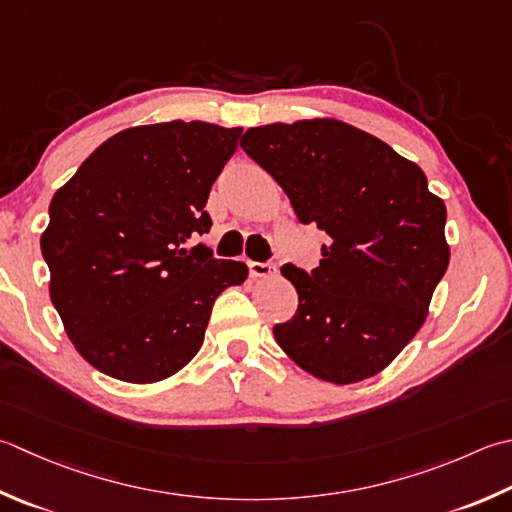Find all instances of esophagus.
Returning a JSON list of instances; mask_svg holds the SVG:
<instances>
[{"label":"esophagus","mask_w":512,"mask_h":512,"mask_svg":"<svg viewBox=\"0 0 512 512\" xmlns=\"http://www.w3.org/2000/svg\"><path fill=\"white\" fill-rule=\"evenodd\" d=\"M248 273L250 277H270L275 273V266L266 262H248Z\"/></svg>","instance_id":"34e87169"}]
</instances>
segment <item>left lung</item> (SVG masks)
I'll return each instance as SVG.
<instances>
[{
    "mask_svg": "<svg viewBox=\"0 0 512 512\" xmlns=\"http://www.w3.org/2000/svg\"><path fill=\"white\" fill-rule=\"evenodd\" d=\"M239 146L284 188L297 219L326 235L315 270L286 264L293 319L277 344L324 382L373 377L422 328L450 250L446 206L424 170L337 119L248 128Z\"/></svg>",
    "mask_w": 512,
    "mask_h": 512,
    "instance_id": "left-lung-1",
    "label": "left lung"
}]
</instances>
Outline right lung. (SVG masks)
Instances as JSON below:
<instances>
[{
  "label": "right lung",
  "mask_w": 512,
  "mask_h": 512,
  "mask_svg": "<svg viewBox=\"0 0 512 512\" xmlns=\"http://www.w3.org/2000/svg\"><path fill=\"white\" fill-rule=\"evenodd\" d=\"M242 128L164 122L99 146L50 202L42 255L50 299L90 366L130 384L182 370L202 348L215 299L248 268L215 259L210 186Z\"/></svg>",
  "instance_id": "add662e5"
}]
</instances>
